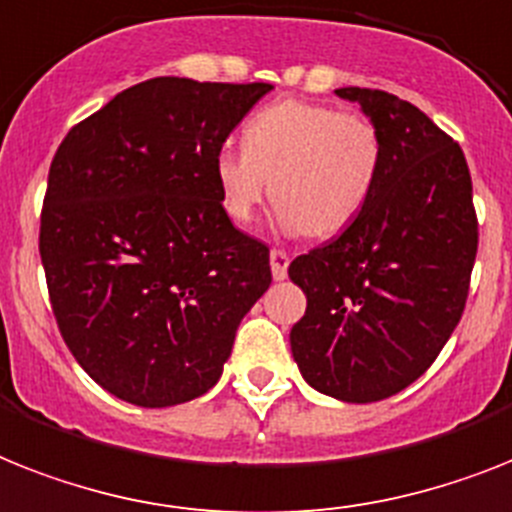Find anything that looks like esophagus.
<instances>
[{
    "instance_id": "esophagus-1",
    "label": "esophagus",
    "mask_w": 512,
    "mask_h": 512,
    "mask_svg": "<svg viewBox=\"0 0 512 512\" xmlns=\"http://www.w3.org/2000/svg\"><path fill=\"white\" fill-rule=\"evenodd\" d=\"M269 264H272V277L274 280H285L287 277V264H290V256L280 248H272L269 251Z\"/></svg>"
}]
</instances>
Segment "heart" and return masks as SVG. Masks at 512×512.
Listing matches in <instances>:
<instances>
[{
	"label": "heart",
	"instance_id": "heart-1",
	"mask_svg": "<svg viewBox=\"0 0 512 512\" xmlns=\"http://www.w3.org/2000/svg\"><path fill=\"white\" fill-rule=\"evenodd\" d=\"M382 172V138L363 114L316 101L280 99L243 128V151L214 156L219 204L235 225H251L269 193L287 235L332 238L358 219Z\"/></svg>",
	"mask_w": 512,
	"mask_h": 512
}]
</instances>
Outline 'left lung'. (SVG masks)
<instances>
[{
  "label": "left lung",
  "instance_id": "left-lung-1",
  "mask_svg": "<svg viewBox=\"0 0 512 512\" xmlns=\"http://www.w3.org/2000/svg\"><path fill=\"white\" fill-rule=\"evenodd\" d=\"M382 138V172L340 238L290 264L306 314L290 350L316 392L377 403L416 382L458 327L479 225L466 156L411 101L337 88Z\"/></svg>",
  "mask_w": 512,
  "mask_h": 512
}]
</instances>
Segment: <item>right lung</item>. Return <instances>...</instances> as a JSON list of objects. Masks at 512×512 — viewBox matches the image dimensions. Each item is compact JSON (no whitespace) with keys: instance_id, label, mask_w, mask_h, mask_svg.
<instances>
[{"instance_id":"1","label":"right lung","mask_w":512,"mask_h":512,"mask_svg":"<svg viewBox=\"0 0 512 512\" xmlns=\"http://www.w3.org/2000/svg\"><path fill=\"white\" fill-rule=\"evenodd\" d=\"M269 91L151 78L59 143L38 251L67 348L114 398H201L272 282L269 248L232 227L214 183V156Z\"/></svg>"}]
</instances>
